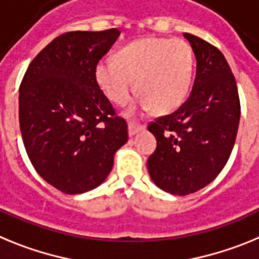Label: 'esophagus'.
<instances>
[{"label":"esophagus","instance_id":"34e87169","mask_svg":"<svg viewBox=\"0 0 259 259\" xmlns=\"http://www.w3.org/2000/svg\"><path fill=\"white\" fill-rule=\"evenodd\" d=\"M144 128H145V125L136 124V123H134V122H130L128 123V135H130L131 137L135 136L137 132H140L141 130H144Z\"/></svg>","mask_w":259,"mask_h":259}]
</instances>
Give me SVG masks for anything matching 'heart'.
Wrapping results in <instances>:
<instances>
[{
	"instance_id": "obj_1",
	"label": "heart",
	"mask_w": 259,
	"mask_h": 259,
	"mask_svg": "<svg viewBox=\"0 0 259 259\" xmlns=\"http://www.w3.org/2000/svg\"><path fill=\"white\" fill-rule=\"evenodd\" d=\"M194 56L183 38L146 36L132 41L96 66V79L110 101L125 105L136 80L139 107L157 114L182 106L191 91Z\"/></svg>"
}]
</instances>
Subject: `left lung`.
<instances>
[{"label": "left lung", "mask_w": 259, "mask_h": 259, "mask_svg": "<svg viewBox=\"0 0 259 259\" xmlns=\"http://www.w3.org/2000/svg\"><path fill=\"white\" fill-rule=\"evenodd\" d=\"M196 57L188 100L170 115L150 123L157 149L148 171L158 188L175 196L194 193L219 175L236 140L240 100L224 56L207 41L184 33Z\"/></svg>", "instance_id": "obj_1"}]
</instances>
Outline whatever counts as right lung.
<instances>
[{"mask_svg":"<svg viewBox=\"0 0 259 259\" xmlns=\"http://www.w3.org/2000/svg\"><path fill=\"white\" fill-rule=\"evenodd\" d=\"M116 28L58 36L29 63L19 88L23 143L38 175L80 194L106 180L128 140L127 123L96 79V66L119 37Z\"/></svg>","mask_w":259,"mask_h":259,"instance_id":"right-lung-1","label":"right lung"}]
</instances>
